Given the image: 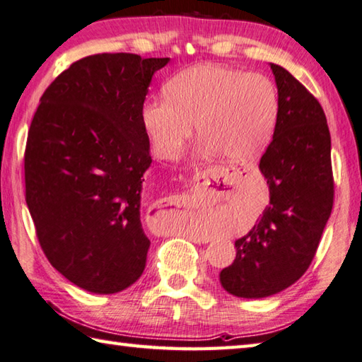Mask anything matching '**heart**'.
Masks as SVG:
<instances>
[{
  "instance_id": "obj_1",
  "label": "heart",
  "mask_w": 362,
  "mask_h": 362,
  "mask_svg": "<svg viewBox=\"0 0 362 362\" xmlns=\"http://www.w3.org/2000/svg\"><path fill=\"white\" fill-rule=\"evenodd\" d=\"M166 98H148L141 120L152 152L175 160L196 124L199 153L250 161L271 144L280 101L271 78L220 64H199L166 83Z\"/></svg>"
}]
</instances>
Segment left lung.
<instances>
[{"label": "left lung", "instance_id": "8db88e82", "mask_svg": "<svg viewBox=\"0 0 362 362\" xmlns=\"http://www.w3.org/2000/svg\"><path fill=\"white\" fill-rule=\"evenodd\" d=\"M279 90L277 128L259 161L269 206L235 240L220 272L225 290L245 299L277 294L310 266L334 204L331 134L323 107L285 68L271 63Z\"/></svg>", "mask_w": 362, "mask_h": 362}]
</instances>
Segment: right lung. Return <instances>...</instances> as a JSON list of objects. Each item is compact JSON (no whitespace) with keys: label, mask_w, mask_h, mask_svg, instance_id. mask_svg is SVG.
I'll return each instance as SVG.
<instances>
[{"label":"right lung","mask_w":362,"mask_h":362,"mask_svg":"<svg viewBox=\"0 0 362 362\" xmlns=\"http://www.w3.org/2000/svg\"><path fill=\"white\" fill-rule=\"evenodd\" d=\"M168 62L85 57L49 85L33 117L26 206L50 264L85 291L118 293L146 269L141 196L152 156L141 110Z\"/></svg>","instance_id":"1"}]
</instances>
